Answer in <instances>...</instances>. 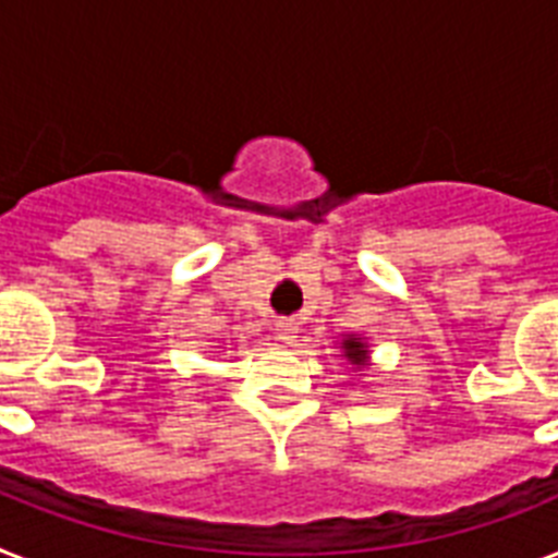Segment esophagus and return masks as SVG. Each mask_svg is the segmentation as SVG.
Instances as JSON below:
<instances>
[{
    "label": "esophagus",
    "instance_id": "esophagus-1",
    "mask_svg": "<svg viewBox=\"0 0 558 558\" xmlns=\"http://www.w3.org/2000/svg\"><path fill=\"white\" fill-rule=\"evenodd\" d=\"M276 336H279V339H282L284 344H290L293 342V339H296V333H299V322L296 319H279L276 322Z\"/></svg>",
    "mask_w": 558,
    "mask_h": 558
}]
</instances>
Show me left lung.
<instances>
[{
    "mask_svg": "<svg viewBox=\"0 0 558 558\" xmlns=\"http://www.w3.org/2000/svg\"><path fill=\"white\" fill-rule=\"evenodd\" d=\"M339 351H342V359L353 367H365L371 365V344L365 342V336L359 333H344L342 342H339Z\"/></svg>",
    "mask_w": 558,
    "mask_h": 558,
    "instance_id": "1",
    "label": "left lung"
}]
</instances>
